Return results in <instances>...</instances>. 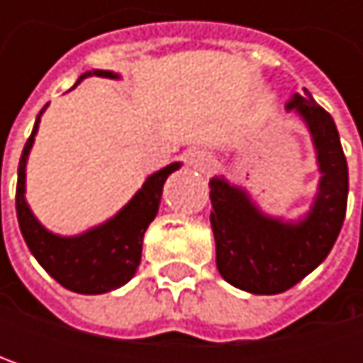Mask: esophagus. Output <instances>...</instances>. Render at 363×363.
<instances>
[{"label":"esophagus","instance_id":"34e87169","mask_svg":"<svg viewBox=\"0 0 363 363\" xmlns=\"http://www.w3.org/2000/svg\"><path fill=\"white\" fill-rule=\"evenodd\" d=\"M214 166H216V160H214V155L210 151H195L191 155V168L197 170V172H201V174L212 172Z\"/></svg>","mask_w":363,"mask_h":363}]
</instances>
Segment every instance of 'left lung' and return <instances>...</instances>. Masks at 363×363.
I'll return each instance as SVG.
<instances>
[{
	"label": "left lung",
	"instance_id": "left-lung-1",
	"mask_svg": "<svg viewBox=\"0 0 363 363\" xmlns=\"http://www.w3.org/2000/svg\"><path fill=\"white\" fill-rule=\"evenodd\" d=\"M286 109L296 111L307 123L322 174L311 210L301 220L264 214L242 186L223 177L210 181L218 273L231 286L252 294L286 292L320 267L347 212L349 172L332 115L307 90L294 94Z\"/></svg>",
	"mask_w": 363,
	"mask_h": 363
}]
</instances>
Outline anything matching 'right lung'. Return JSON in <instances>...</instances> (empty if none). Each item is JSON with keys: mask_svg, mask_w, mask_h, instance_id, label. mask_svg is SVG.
<instances>
[{"mask_svg": "<svg viewBox=\"0 0 363 363\" xmlns=\"http://www.w3.org/2000/svg\"><path fill=\"white\" fill-rule=\"evenodd\" d=\"M90 75L117 79L119 75L113 71H88L84 73L77 84ZM75 84V86H77ZM73 86V88H75ZM48 107V105H45ZM39 111L33 125V132L23 149L18 162V182H16V216L21 233L29 246L37 262L67 290L77 294H105L123 284H128L143 254V238L151 220L155 218L162 201V189L166 179L181 168V162H174L155 174H151L145 184L136 191V195L107 223L88 229L86 233L62 238L48 231L29 208L25 199V179H27V160L29 151L35 143L39 117L45 111ZM1 179V170H0ZM1 216V201H0Z\"/></svg>", "mask_w": 363, "mask_h": 363, "instance_id": "obj_1", "label": "right lung"}]
</instances>
